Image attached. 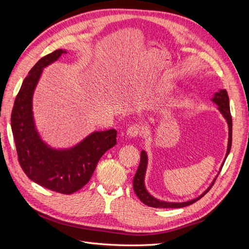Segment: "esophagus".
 Wrapping results in <instances>:
<instances>
[{
    "instance_id": "obj_1",
    "label": "esophagus",
    "mask_w": 249,
    "mask_h": 249,
    "mask_svg": "<svg viewBox=\"0 0 249 249\" xmlns=\"http://www.w3.org/2000/svg\"><path fill=\"white\" fill-rule=\"evenodd\" d=\"M143 131V127L139 124H133L130 127H127L126 130V136L130 137V138H134V137H137L139 135H141Z\"/></svg>"
}]
</instances>
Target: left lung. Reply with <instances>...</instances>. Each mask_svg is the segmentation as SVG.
Returning <instances> with one entry per match:
<instances>
[{"label": "left lung", "mask_w": 249, "mask_h": 249, "mask_svg": "<svg viewBox=\"0 0 249 249\" xmlns=\"http://www.w3.org/2000/svg\"><path fill=\"white\" fill-rule=\"evenodd\" d=\"M212 102H214L217 106H218V110L220 111V113L222 114V116L225 118L229 125V142H228V149H227V155H225V158L223 160V163L220 167V170L223 166V164L225 162V159L230 154V150L231 147V129H232V123H231V110H230V100H229V95L228 92L225 89H220L219 91L216 92L213 96ZM146 168H147V155L145 153V150H142L141 152V157H140V164L139 167L137 169L136 175L134 177V180H133V187H134V191L136 193L137 196L139 197V199L144 203V205L148 206V207H154V208H184L187 206H190L192 203H194L195 201H197L198 199H200L203 195H205L212 187L215 183V179L217 178L218 175L216 176V178L213 179L212 184L209 186L208 189L203 192L202 194H200L198 197L194 198L192 200H188V201H184V202H167L164 200H159L155 198L153 195H150L148 193V191L146 190L145 185H144V178H145V172H146Z\"/></svg>", "instance_id": "1"}]
</instances>
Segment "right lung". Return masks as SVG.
<instances>
[{
  "instance_id": "1",
  "label": "right lung",
  "mask_w": 249,
  "mask_h": 249,
  "mask_svg": "<svg viewBox=\"0 0 249 249\" xmlns=\"http://www.w3.org/2000/svg\"><path fill=\"white\" fill-rule=\"evenodd\" d=\"M65 50L42 57L22 82L11 113V129L20 167L33 182L47 189L71 194L84 187L102 156L116 144V130L93 132L71 148L48 145L37 132L32 100L37 83L46 66L55 62Z\"/></svg>"
}]
</instances>
